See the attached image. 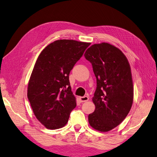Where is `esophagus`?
I'll list each match as a JSON object with an SVG mask.
<instances>
[{
  "label": "esophagus",
  "instance_id": "34e87169",
  "mask_svg": "<svg viewBox=\"0 0 157 157\" xmlns=\"http://www.w3.org/2000/svg\"><path fill=\"white\" fill-rule=\"evenodd\" d=\"M79 99H80V101H81V102H86V101L89 100V98L88 96H82V97H80Z\"/></svg>",
  "mask_w": 157,
  "mask_h": 157
}]
</instances>
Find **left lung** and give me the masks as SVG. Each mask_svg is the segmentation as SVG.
Returning a JSON list of instances; mask_svg holds the SVG:
<instances>
[{"label":"left lung","instance_id":"left-lung-1","mask_svg":"<svg viewBox=\"0 0 157 157\" xmlns=\"http://www.w3.org/2000/svg\"><path fill=\"white\" fill-rule=\"evenodd\" d=\"M84 57L92 63L97 81L92 98L96 109L88 115L89 124L95 130L108 132L124 120L132 107L130 66L121 50L106 42L92 45Z\"/></svg>","mask_w":157,"mask_h":157}]
</instances>
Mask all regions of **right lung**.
I'll use <instances>...</instances> for the list:
<instances>
[{
  "instance_id": "right-lung-1",
  "label": "right lung",
  "mask_w": 157,
  "mask_h": 157,
  "mask_svg": "<svg viewBox=\"0 0 157 157\" xmlns=\"http://www.w3.org/2000/svg\"><path fill=\"white\" fill-rule=\"evenodd\" d=\"M90 44L58 40L38 57L28 84L27 98L36 118L48 129L63 127L77 105L69 73Z\"/></svg>"
}]
</instances>
